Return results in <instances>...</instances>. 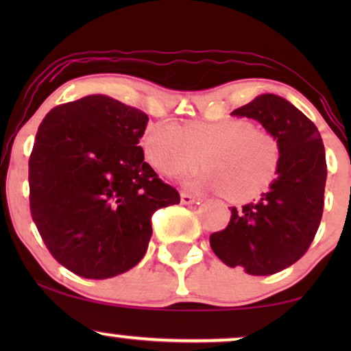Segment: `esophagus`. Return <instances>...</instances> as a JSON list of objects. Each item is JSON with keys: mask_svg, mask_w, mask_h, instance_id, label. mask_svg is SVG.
<instances>
[{"mask_svg": "<svg viewBox=\"0 0 351 351\" xmlns=\"http://www.w3.org/2000/svg\"><path fill=\"white\" fill-rule=\"evenodd\" d=\"M180 201H182V204H195V203H198L199 198L198 196L185 193L184 191V193H180Z\"/></svg>", "mask_w": 351, "mask_h": 351, "instance_id": "34e87169", "label": "esophagus"}]
</instances>
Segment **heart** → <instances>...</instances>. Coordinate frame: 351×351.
<instances>
[{
  "instance_id": "heart-1",
  "label": "heart",
  "mask_w": 351,
  "mask_h": 351,
  "mask_svg": "<svg viewBox=\"0 0 351 351\" xmlns=\"http://www.w3.org/2000/svg\"><path fill=\"white\" fill-rule=\"evenodd\" d=\"M142 148L147 161L167 177L193 171L204 160L209 169L196 177V184L223 190L233 201L261 195L280 167L275 136L237 118L190 123L185 129L162 119L145 129Z\"/></svg>"
}]
</instances>
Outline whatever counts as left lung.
Instances as JSON below:
<instances>
[{"label": "left lung", "mask_w": 351, "mask_h": 351, "mask_svg": "<svg viewBox=\"0 0 351 351\" xmlns=\"http://www.w3.org/2000/svg\"><path fill=\"white\" fill-rule=\"evenodd\" d=\"M234 117L257 119L280 145L278 177L257 203L232 208L227 228L209 237L210 247L228 267L267 276L295 263L308 251L324 208L328 176L318 128L286 99L262 94Z\"/></svg>", "instance_id": "8db88e82"}]
</instances>
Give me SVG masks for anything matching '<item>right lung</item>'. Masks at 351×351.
<instances>
[{
  "label": "right lung",
  "mask_w": 351,
  "mask_h": 351,
  "mask_svg": "<svg viewBox=\"0 0 351 351\" xmlns=\"http://www.w3.org/2000/svg\"><path fill=\"white\" fill-rule=\"evenodd\" d=\"M148 117L107 95L52 108L28 160L30 213L52 257L105 280L145 256L155 210L180 203L143 160Z\"/></svg>",
  "instance_id": "right-lung-1"
}]
</instances>
